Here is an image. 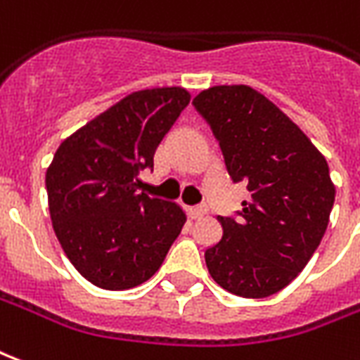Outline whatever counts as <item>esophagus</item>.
<instances>
[{
  "mask_svg": "<svg viewBox=\"0 0 360 360\" xmlns=\"http://www.w3.org/2000/svg\"><path fill=\"white\" fill-rule=\"evenodd\" d=\"M206 212H207V207H204V206L188 207V215H191L193 219H200L202 215H206Z\"/></svg>",
  "mask_w": 360,
  "mask_h": 360,
  "instance_id": "34e87169",
  "label": "esophagus"
}]
</instances>
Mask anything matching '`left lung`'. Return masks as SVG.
<instances>
[{
	"mask_svg": "<svg viewBox=\"0 0 360 360\" xmlns=\"http://www.w3.org/2000/svg\"><path fill=\"white\" fill-rule=\"evenodd\" d=\"M194 108L219 141L250 200L240 219L217 217L223 236L206 250L210 275L240 297H267L300 275L328 227L336 188L328 164L294 122L248 85H215Z\"/></svg>",
	"mask_w": 360,
	"mask_h": 360,
	"instance_id": "1",
	"label": "left lung"
}]
</instances>
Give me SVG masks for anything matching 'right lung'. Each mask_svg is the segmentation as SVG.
<instances>
[{"instance_id": "1", "label": "right lung", "mask_w": 360, "mask_h": 360, "mask_svg": "<svg viewBox=\"0 0 360 360\" xmlns=\"http://www.w3.org/2000/svg\"><path fill=\"white\" fill-rule=\"evenodd\" d=\"M188 101L183 87L131 93L66 137L47 167L55 234L79 275L98 288L148 281L187 221L177 204L139 193V172L154 166Z\"/></svg>"}]
</instances>
